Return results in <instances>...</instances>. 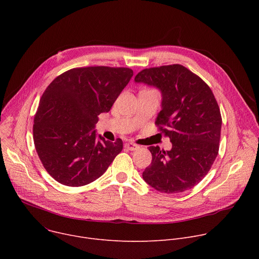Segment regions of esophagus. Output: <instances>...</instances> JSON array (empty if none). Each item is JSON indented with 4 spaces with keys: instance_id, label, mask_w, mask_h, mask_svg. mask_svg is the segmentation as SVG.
Listing matches in <instances>:
<instances>
[{
    "instance_id": "esophagus-1",
    "label": "esophagus",
    "mask_w": 259,
    "mask_h": 259,
    "mask_svg": "<svg viewBox=\"0 0 259 259\" xmlns=\"http://www.w3.org/2000/svg\"><path fill=\"white\" fill-rule=\"evenodd\" d=\"M125 147L129 151H136L139 146L133 142H127V143H125Z\"/></svg>"
}]
</instances>
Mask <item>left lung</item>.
Returning a JSON list of instances; mask_svg holds the SVG:
<instances>
[{
	"label": "left lung",
	"mask_w": 259,
	"mask_h": 259,
	"mask_svg": "<svg viewBox=\"0 0 259 259\" xmlns=\"http://www.w3.org/2000/svg\"><path fill=\"white\" fill-rule=\"evenodd\" d=\"M134 81L161 91L156 125L172 142L166 152L149 147L153 160L142 173L144 181L166 194L194 188L207 175L219 150L223 120L210 87L181 64L142 69Z\"/></svg>",
	"instance_id": "obj_1"
}]
</instances>
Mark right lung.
<instances>
[{
	"label": "right lung",
	"mask_w": 259,
	"mask_h": 259,
	"mask_svg": "<svg viewBox=\"0 0 259 259\" xmlns=\"http://www.w3.org/2000/svg\"><path fill=\"white\" fill-rule=\"evenodd\" d=\"M133 76L128 67L71 68L43 93L33 120L35 151L47 172L67 187L100 177L123 150V141L105 140L94 130Z\"/></svg>",
	"instance_id": "add662e5"
}]
</instances>
